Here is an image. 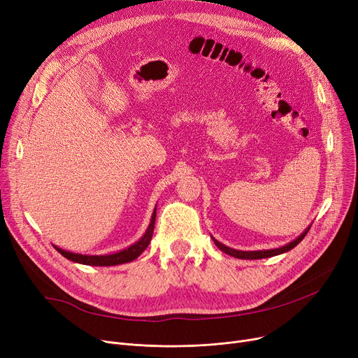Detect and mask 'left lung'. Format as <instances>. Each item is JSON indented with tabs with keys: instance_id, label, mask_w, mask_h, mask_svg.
<instances>
[{
	"instance_id": "left-lung-1",
	"label": "left lung",
	"mask_w": 358,
	"mask_h": 358,
	"mask_svg": "<svg viewBox=\"0 0 358 358\" xmlns=\"http://www.w3.org/2000/svg\"><path fill=\"white\" fill-rule=\"evenodd\" d=\"M309 229H310V228H308L302 235H300L297 239H294L293 242L287 243V245L281 247V248H275V250H267V251H236V250H232V248H229V247H227V245H223V243H220V242L216 241L215 238H213V241H215V243H216V247H217L220 251H223L224 254H229V255H232V257H235V258H241V259H259V258L274 257V255L283 254V252H287V251L293 250V248L297 245V243L306 236V234L309 232Z\"/></svg>"
}]
</instances>
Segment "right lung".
<instances>
[{
    "label": "right lung",
    "mask_w": 358,
    "mask_h": 358,
    "mask_svg": "<svg viewBox=\"0 0 358 358\" xmlns=\"http://www.w3.org/2000/svg\"><path fill=\"white\" fill-rule=\"evenodd\" d=\"M155 217H157V210L152 215V219H150V224L148 231L145 232V235L136 242L134 245L116 252L111 255H81V254H73V252H68L64 251L58 247H55V250L58 251L61 255H64L65 258L73 261V262H80V264H87V266H117V264H124V262H130L134 261L135 258H138L149 245L150 239H152V234H154V227H155Z\"/></svg>",
    "instance_id": "1"
}]
</instances>
